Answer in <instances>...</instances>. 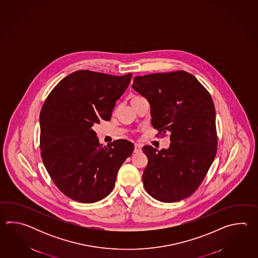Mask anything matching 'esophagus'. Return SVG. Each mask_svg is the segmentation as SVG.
Returning <instances> with one entry per match:
<instances>
[{
	"mask_svg": "<svg viewBox=\"0 0 258 258\" xmlns=\"http://www.w3.org/2000/svg\"><path fill=\"white\" fill-rule=\"evenodd\" d=\"M142 151V146L139 145V144H136L135 145V149H134V152L135 153H140Z\"/></svg>",
	"mask_w": 258,
	"mask_h": 258,
	"instance_id": "obj_1",
	"label": "esophagus"
}]
</instances>
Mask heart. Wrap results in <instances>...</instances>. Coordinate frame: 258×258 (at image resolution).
Segmentation results:
<instances>
[{
    "mask_svg": "<svg viewBox=\"0 0 258 258\" xmlns=\"http://www.w3.org/2000/svg\"><path fill=\"white\" fill-rule=\"evenodd\" d=\"M135 98H138V97H134V98H133V99H135Z\"/></svg>",
    "mask_w": 258,
    "mask_h": 258,
    "instance_id": "1",
    "label": "heart"
}]
</instances>
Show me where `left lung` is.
Returning <instances> with one entry per match:
<instances>
[{
    "label": "left lung",
    "instance_id": "8db88e82",
    "mask_svg": "<svg viewBox=\"0 0 258 258\" xmlns=\"http://www.w3.org/2000/svg\"><path fill=\"white\" fill-rule=\"evenodd\" d=\"M148 99L151 124L170 132V148H142L148 162L143 173L146 191L160 202L181 201L197 191L217 153L214 103L209 91L185 71L150 74L132 86Z\"/></svg>",
    "mask_w": 258,
    "mask_h": 258
}]
</instances>
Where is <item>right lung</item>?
<instances>
[{"label": "right lung", "mask_w": 258, "mask_h": 258, "mask_svg": "<svg viewBox=\"0 0 258 258\" xmlns=\"http://www.w3.org/2000/svg\"><path fill=\"white\" fill-rule=\"evenodd\" d=\"M132 74L116 77L80 70L58 83L39 116L44 166L66 197L81 203L106 198L118 170L134 150L125 139L102 146L95 123L110 121L116 101L126 90Z\"/></svg>", "instance_id": "right-lung-1"}]
</instances>
